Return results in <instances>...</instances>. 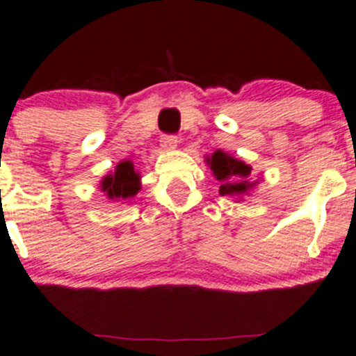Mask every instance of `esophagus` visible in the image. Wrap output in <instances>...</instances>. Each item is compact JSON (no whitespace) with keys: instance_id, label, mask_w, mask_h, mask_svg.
<instances>
[{"instance_id":"1","label":"esophagus","mask_w":356,"mask_h":356,"mask_svg":"<svg viewBox=\"0 0 356 356\" xmlns=\"http://www.w3.org/2000/svg\"><path fill=\"white\" fill-rule=\"evenodd\" d=\"M177 138L175 136H163V138L160 139V145L161 148L167 149V152H170V149H175L177 148Z\"/></svg>"}]
</instances>
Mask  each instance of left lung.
Instances as JSON below:
<instances>
[{
  "label": "left lung",
  "instance_id": "8db88e82",
  "mask_svg": "<svg viewBox=\"0 0 356 356\" xmlns=\"http://www.w3.org/2000/svg\"><path fill=\"white\" fill-rule=\"evenodd\" d=\"M204 163L210 167L213 177L220 182L218 195L234 198L236 203L243 201L245 196H250L264 181L261 174L258 175V179L251 177V170H253L251 165L222 152V149L204 156Z\"/></svg>",
  "mask_w": 356,
  "mask_h": 356
}]
</instances>
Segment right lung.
<instances>
[{"instance_id":"obj_1","label":"right lung","mask_w":356,"mask_h":356,"mask_svg":"<svg viewBox=\"0 0 356 356\" xmlns=\"http://www.w3.org/2000/svg\"><path fill=\"white\" fill-rule=\"evenodd\" d=\"M99 189L110 201L124 204L141 191V175L131 160H122L120 163H117L115 170L103 175L99 181Z\"/></svg>"}]
</instances>
